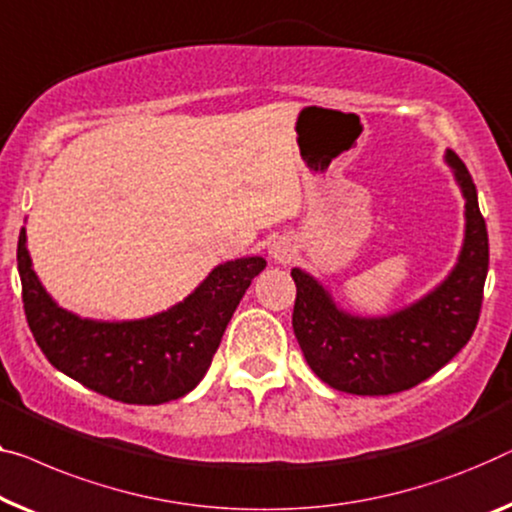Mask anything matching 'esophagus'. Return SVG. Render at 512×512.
<instances>
[{
    "instance_id": "esophagus-1",
    "label": "esophagus",
    "mask_w": 512,
    "mask_h": 512,
    "mask_svg": "<svg viewBox=\"0 0 512 512\" xmlns=\"http://www.w3.org/2000/svg\"><path fill=\"white\" fill-rule=\"evenodd\" d=\"M269 255L273 259H278V262H287V259L294 255V248L289 246L287 241H273L271 248H269Z\"/></svg>"
}]
</instances>
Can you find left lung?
Returning <instances> with one entry per match:
<instances>
[{
	"label": "left lung",
	"mask_w": 512,
	"mask_h": 512,
	"mask_svg": "<svg viewBox=\"0 0 512 512\" xmlns=\"http://www.w3.org/2000/svg\"><path fill=\"white\" fill-rule=\"evenodd\" d=\"M464 197V243L446 280L423 299L386 317H358L301 269H292V326L312 372L335 391L391 395L421 384L467 345L483 305L490 264L485 218L474 179L455 151H446Z\"/></svg>",
	"instance_id": "1"
}]
</instances>
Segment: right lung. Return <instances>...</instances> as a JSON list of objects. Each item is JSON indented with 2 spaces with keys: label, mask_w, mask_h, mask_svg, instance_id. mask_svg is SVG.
Masks as SVG:
<instances>
[{
  "label": "right lung",
  "mask_w": 512,
  "mask_h": 512,
  "mask_svg": "<svg viewBox=\"0 0 512 512\" xmlns=\"http://www.w3.org/2000/svg\"><path fill=\"white\" fill-rule=\"evenodd\" d=\"M264 266V257L232 259L165 312L98 322L59 308L32 269L25 227L18 239L22 303L36 345L59 372L126 404H163L193 391L207 375L236 305Z\"/></svg>",
  "instance_id": "right-lung-1"
}]
</instances>
